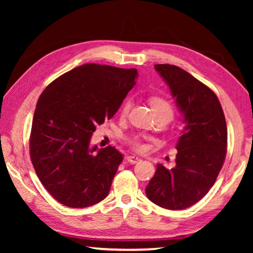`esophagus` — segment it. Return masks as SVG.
I'll return each instance as SVG.
<instances>
[{
    "instance_id": "1",
    "label": "esophagus",
    "mask_w": 253,
    "mask_h": 253,
    "mask_svg": "<svg viewBox=\"0 0 253 253\" xmlns=\"http://www.w3.org/2000/svg\"><path fill=\"white\" fill-rule=\"evenodd\" d=\"M126 161L130 162V164L134 165V164H137V162H139L140 159L138 157H134V155H129V157L126 158Z\"/></svg>"
}]
</instances>
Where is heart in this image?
<instances>
[{
	"label": "heart",
	"instance_id": "b5f03b06",
	"mask_svg": "<svg viewBox=\"0 0 253 253\" xmlns=\"http://www.w3.org/2000/svg\"><path fill=\"white\" fill-rule=\"evenodd\" d=\"M150 103L152 106V109H153V112L155 113V115L167 114V115H169L170 117H172V115H174V109H172L170 102H169L166 98H164V96H160V95L152 96L150 99ZM130 106H131L130 100H126V101L123 102L122 108H121V114H122V115H126L130 109ZM132 145L136 150H141V148H143V145L140 144V141L138 139H134L132 141Z\"/></svg>",
	"mask_w": 253,
	"mask_h": 253
}]
</instances>
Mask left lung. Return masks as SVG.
Listing matches in <instances>:
<instances>
[{"label":"left lung","instance_id":"1","mask_svg":"<svg viewBox=\"0 0 253 253\" xmlns=\"http://www.w3.org/2000/svg\"><path fill=\"white\" fill-rule=\"evenodd\" d=\"M155 70L176 99L182 122L176 165L159 164L146 186L147 198L167 210H184L199 202L216 181L227 153V124L212 89L183 69L157 64Z\"/></svg>","mask_w":253,"mask_h":253}]
</instances>
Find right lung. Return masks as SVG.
<instances>
[{
  "mask_svg": "<svg viewBox=\"0 0 253 253\" xmlns=\"http://www.w3.org/2000/svg\"><path fill=\"white\" fill-rule=\"evenodd\" d=\"M136 69L83 64L47 86L38 100L30 155L40 182L72 209L108 196L123 155L115 147L92 146L95 126L112 119L136 85Z\"/></svg>",
  "mask_w": 253,
  "mask_h": 253,
  "instance_id": "1",
  "label": "right lung"
}]
</instances>
